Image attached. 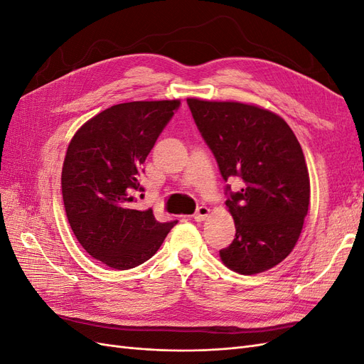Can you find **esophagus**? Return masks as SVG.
I'll list each match as a JSON object with an SVG mask.
<instances>
[{
  "label": "esophagus",
  "mask_w": 364,
  "mask_h": 364,
  "mask_svg": "<svg viewBox=\"0 0 364 364\" xmlns=\"http://www.w3.org/2000/svg\"><path fill=\"white\" fill-rule=\"evenodd\" d=\"M209 215V208H206V206H199L197 208V211H196V214L193 215V218L196 220V222H203V220H206V217Z\"/></svg>",
  "instance_id": "esophagus-1"
}]
</instances>
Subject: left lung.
Wrapping results in <instances>:
<instances>
[{"label":"left lung","instance_id":"1","mask_svg":"<svg viewBox=\"0 0 364 364\" xmlns=\"http://www.w3.org/2000/svg\"><path fill=\"white\" fill-rule=\"evenodd\" d=\"M197 129L214 153L226 186L235 238L220 258L230 270L255 274L290 255L310 205V176L302 147L285 121L267 109L238 102L186 98Z\"/></svg>","mask_w":364,"mask_h":364}]
</instances>
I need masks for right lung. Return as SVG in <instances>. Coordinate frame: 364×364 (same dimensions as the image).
<instances>
[{"instance_id":"1","label":"right lung","mask_w":364,"mask_h":364,"mask_svg":"<svg viewBox=\"0 0 364 364\" xmlns=\"http://www.w3.org/2000/svg\"><path fill=\"white\" fill-rule=\"evenodd\" d=\"M179 100L130 102L105 109L75 132L62 167L65 213L90 255L117 270L151 258L178 222L135 209L138 176Z\"/></svg>"}]
</instances>
